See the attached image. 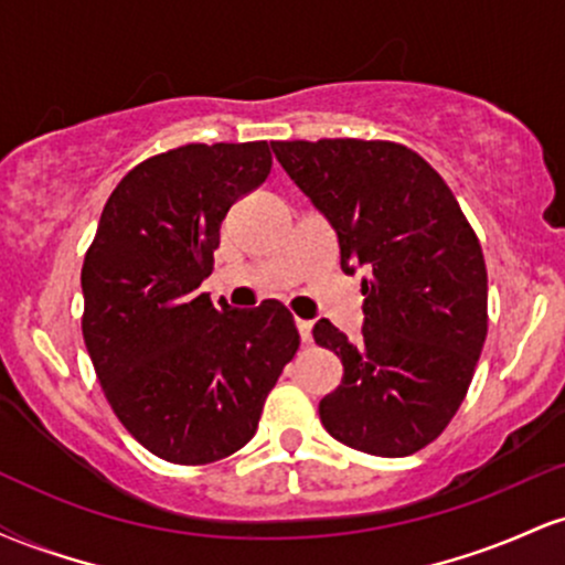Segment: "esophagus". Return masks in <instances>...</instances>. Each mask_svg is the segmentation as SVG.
I'll return each mask as SVG.
<instances>
[{"label": "esophagus", "mask_w": 565, "mask_h": 565, "mask_svg": "<svg viewBox=\"0 0 565 565\" xmlns=\"http://www.w3.org/2000/svg\"><path fill=\"white\" fill-rule=\"evenodd\" d=\"M297 332H300L302 342H310V340H313V321L297 319Z\"/></svg>", "instance_id": "esophagus-1"}]
</instances>
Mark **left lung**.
<instances>
[{"label":"left lung","instance_id":"8db88e82","mask_svg":"<svg viewBox=\"0 0 565 565\" xmlns=\"http://www.w3.org/2000/svg\"><path fill=\"white\" fill-rule=\"evenodd\" d=\"M276 159L329 220L345 274L364 268V329L348 340L329 319L316 345L334 350L342 382L321 423L374 457L425 449L468 395L489 329V281L476 231L451 188L391 140H276Z\"/></svg>","mask_w":565,"mask_h":565}]
</instances>
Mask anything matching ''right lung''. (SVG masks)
Returning <instances> with one entry per match:
<instances>
[{"instance_id":"obj_1","label":"right lung","mask_w":565,"mask_h":565,"mask_svg":"<svg viewBox=\"0 0 565 565\" xmlns=\"http://www.w3.org/2000/svg\"><path fill=\"white\" fill-rule=\"evenodd\" d=\"M270 148L188 142L140 161L114 188L82 265V334L129 436L174 465L228 457L255 436L265 398L300 348L281 302L215 308L220 225L265 183Z\"/></svg>"}]
</instances>
